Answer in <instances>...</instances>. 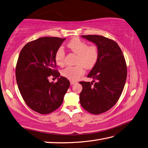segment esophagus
Returning <instances> with one entry per match:
<instances>
[{
    "label": "esophagus",
    "mask_w": 148,
    "mask_h": 148,
    "mask_svg": "<svg viewBox=\"0 0 148 148\" xmlns=\"http://www.w3.org/2000/svg\"><path fill=\"white\" fill-rule=\"evenodd\" d=\"M76 83H77L76 82H74V81H71V82H70V83H71V85H74V84Z\"/></svg>",
    "instance_id": "34e87169"
}]
</instances>
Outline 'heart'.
<instances>
[{"label": "heart", "instance_id": "b5f03b06", "mask_svg": "<svg viewBox=\"0 0 148 148\" xmlns=\"http://www.w3.org/2000/svg\"><path fill=\"white\" fill-rule=\"evenodd\" d=\"M67 47L72 52L77 55L76 66H67L62 71L63 77L71 81H76L84 74V67L93 68L99 58V52L96 45H88V43L78 38L72 39L67 43ZM55 61L58 65L65 64V51L62 47L58 49L55 53Z\"/></svg>", "mask_w": 148, "mask_h": 148}]
</instances>
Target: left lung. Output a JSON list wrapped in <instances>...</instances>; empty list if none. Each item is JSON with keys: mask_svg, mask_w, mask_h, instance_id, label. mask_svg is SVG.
Instances as JSON below:
<instances>
[{"mask_svg": "<svg viewBox=\"0 0 148 148\" xmlns=\"http://www.w3.org/2000/svg\"><path fill=\"white\" fill-rule=\"evenodd\" d=\"M82 37L95 43L99 55L96 64L87 76L96 82H79L83 86L80 103L87 112L100 114L112 108L122 94L127 76L125 59L119 46L114 40L100 35Z\"/></svg>", "mask_w": 148, "mask_h": 148, "instance_id": "8db88e82", "label": "left lung"}]
</instances>
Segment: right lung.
<instances>
[{
  "label": "right lung",
  "mask_w": 148,
  "mask_h": 148,
  "mask_svg": "<svg viewBox=\"0 0 148 148\" xmlns=\"http://www.w3.org/2000/svg\"><path fill=\"white\" fill-rule=\"evenodd\" d=\"M65 38L42 37L27 43L20 51L16 66L19 91L27 105L41 114H48L62 105L70 86L66 77L55 70V53ZM51 75L56 83L49 82Z\"/></svg>",
  "instance_id": "right-lung-1"
}]
</instances>
